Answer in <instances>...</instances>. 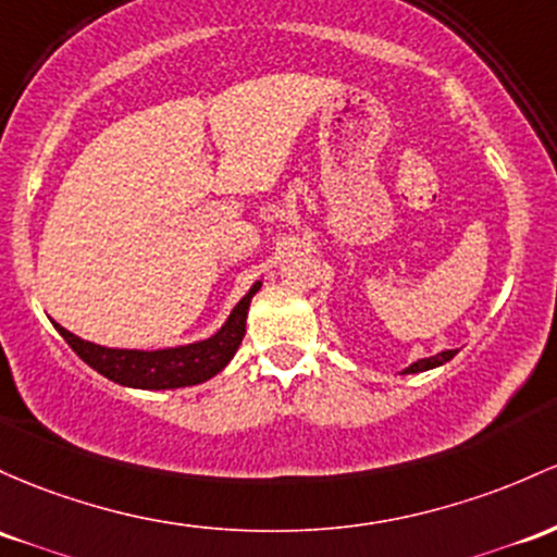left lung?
I'll list each match as a JSON object with an SVG mask.
<instances>
[{
    "label": "left lung",
    "mask_w": 557,
    "mask_h": 557,
    "mask_svg": "<svg viewBox=\"0 0 557 557\" xmlns=\"http://www.w3.org/2000/svg\"><path fill=\"white\" fill-rule=\"evenodd\" d=\"M457 351H438L433 354V357H423L418 359V362H412L409 368L401 370V375H412V372H425V370H433V368H442V364H447L451 357H455Z\"/></svg>",
    "instance_id": "left-lung-1"
}]
</instances>
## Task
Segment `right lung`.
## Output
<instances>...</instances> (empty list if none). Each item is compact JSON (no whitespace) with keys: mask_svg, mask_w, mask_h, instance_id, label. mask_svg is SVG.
I'll return each instance as SVG.
<instances>
[{"mask_svg":"<svg viewBox=\"0 0 557 557\" xmlns=\"http://www.w3.org/2000/svg\"><path fill=\"white\" fill-rule=\"evenodd\" d=\"M261 288V280L250 285V290L235 309L230 311L227 322L203 341L185 346H171V348H110L91 344V341L78 338L71 330H65L58 322H52L54 330L69 341V346L91 370L106 375L108 381L121 383L129 388H145V391H166V388H185L198 386V383L209 381V377L222 372L235 357L237 346H240L243 335H246V320L250 298Z\"/></svg>","mask_w":557,"mask_h":557,"instance_id":"add662e5","label":"right lung"}]
</instances>
